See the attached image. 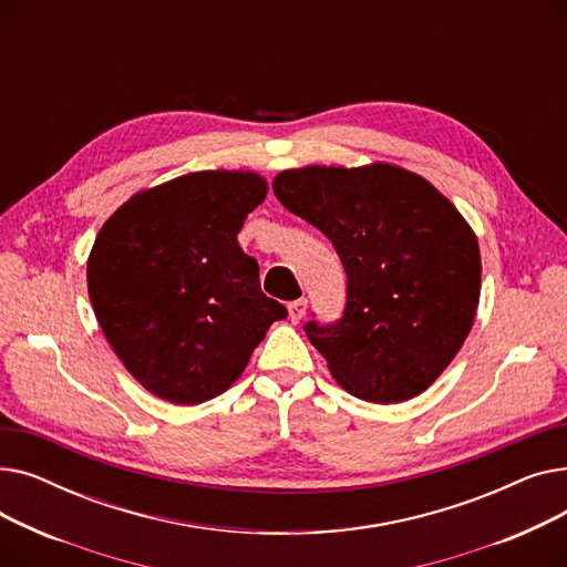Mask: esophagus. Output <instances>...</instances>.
Segmentation results:
<instances>
[{
  "label": "esophagus",
  "mask_w": 567,
  "mask_h": 567,
  "mask_svg": "<svg viewBox=\"0 0 567 567\" xmlns=\"http://www.w3.org/2000/svg\"><path fill=\"white\" fill-rule=\"evenodd\" d=\"M287 308H289V319H291L293 323H299V321L306 317V312H308V301H306V299L291 301Z\"/></svg>",
  "instance_id": "obj_1"
}]
</instances>
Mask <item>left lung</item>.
Wrapping results in <instances>:
<instances>
[{
  "label": "left lung",
  "mask_w": 567,
  "mask_h": 567,
  "mask_svg": "<svg viewBox=\"0 0 567 567\" xmlns=\"http://www.w3.org/2000/svg\"><path fill=\"white\" fill-rule=\"evenodd\" d=\"M274 193L344 266L342 317L303 326L336 381L377 404L421 395L478 308L481 250L466 220L423 176L385 163L287 169Z\"/></svg>",
  "instance_id": "obj_1"
}]
</instances>
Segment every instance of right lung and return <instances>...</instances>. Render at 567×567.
Listing matches in <instances>:
<instances>
[{
	"mask_svg": "<svg viewBox=\"0 0 567 567\" xmlns=\"http://www.w3.org/2000/svg\"><path fill=\"white\" fill-rule=\"evenodd\" d=\"M264 197L255 172H193L133 195L99 231L89 299L114 353L156 398L225 393L287 317L236 238Z\"/></svg>",
	"mask_w": 567,
	"mask_h": 567,
	"instance_id": "1",
	"label": "right lung"
}]
</instances>
